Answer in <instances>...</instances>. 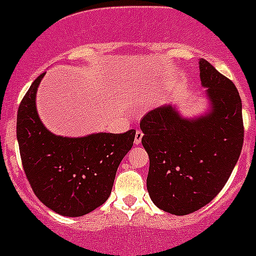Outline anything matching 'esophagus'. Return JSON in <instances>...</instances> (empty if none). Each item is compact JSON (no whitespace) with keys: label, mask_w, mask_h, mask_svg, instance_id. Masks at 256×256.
<instances>
[{"label":"esophagus","mask_w":256,"mask_h":256,"mask_svg":"<svg viewBox=\"0 0 256 256\" xmlns=\"http://www.w3.org/2000/svg\"><path fill=\"white\" fill-rule=\"evenodd\" d=\"M142 136H144L142 131H141V130L136 131V134H135V145H138V144L141 142V140H142Z\"/></svg>","instance_id":"obj_1"}]
</instances>
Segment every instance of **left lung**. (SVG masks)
Here are the masks:
<instances>
[{
    "mask_svg": "<svg viewBox=\"0 0 256 256\" xmlns=\"http://www.w3.org/2000/svg\"><path fill=\"white\" fill-rule=\"evenodd\" d=\"M199 68L206 112L184 118L168 104L146 114L140 124L150 158L148 195L158 209L178 216L202 209L219 194L244 141L239 91L206 60H199Z\"/></svg>",
    "mask_w": 256,
    "mask_h": 256,
    "instance_id": "left-lung-1",
    "label": "left lung"
}]
</instances>
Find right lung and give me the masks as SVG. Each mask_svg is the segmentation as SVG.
<instances>
[{"instance_id": "add662e5", "label": "right lung", "mask_w": 256, "mask_h": 256, "mask_svg": "<svg viewBox=\"0 0 256 256\" xmlns=\"http://www.w3.org/2000/svg\"><path fill=\"white\" fill-rule=\"evenodd\" d=\"M44 74L32 82L17 112L22 165L42 204L64 216H82L108 199L116 171L132 148L136 131L82 138L52 134L36 108L37 88Z\"/></svg>"}]
</instances>
